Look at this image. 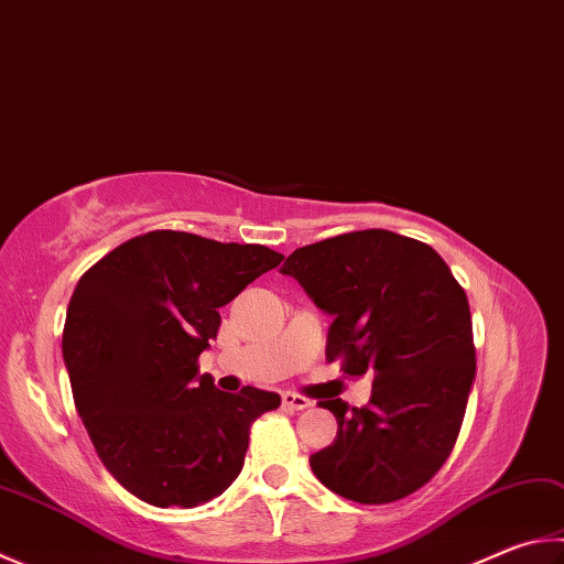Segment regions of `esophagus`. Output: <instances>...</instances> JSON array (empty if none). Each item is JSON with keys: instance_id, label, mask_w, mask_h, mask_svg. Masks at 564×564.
<instances>
[{"instance_id": "34e87169", "label": "esophagus", "mask_w": 564, "mask_h": 564, "mask_svg": "<svg viewBox=\"0 0 564 564\" xmlns=\"http://www.w3.org/2000/svg\"><path fill=\"white\" fill-rule=\"evenodd\" d=\"M283 406H289V409H295V412H301V409H308V406H313V402L308 397H303V394H295V392H283Z\"/></svg>"}]
</instances>
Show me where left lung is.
<instances>
[{
    "instance_id": "obj_1",
    "label": "left lung",
    "mask_w": 564,
    "mask_h": 564,
    "mask_svg": "<svg viewBox=\"0 0 564 564\" xmlns=\"http://www.w3.org/2000/svg\"><path fill=\"white\" fill-rule=\"evenodd\" d=\"M281 273L333 315L327 360L372 377L367 406L321 402L337 419V436L311 456L313 474L355 503L414 494L452 454L476 377L464 289L432 247L387 229L295 249Z\"/></svg>"
}]
</instances>
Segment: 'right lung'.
I'll use <instances>...</instances> for the list:
<instances>
[{
    "label": "right lung",
    "mask_w": 564,
    "mask_h": 564,
    "mask_svg": "<svg viewBox=\"0 0 564 564\" xmlns=\"http://www.w3.org/2000/svg\"><path fill=\"white\" fill-rule=\"evenodd\" d=\"M283 261L259 243L148 231L80 275L64 325L78 416L118 484L158 508H194L241 474L249 429L281 397L199 375L219 308Z\"/></svg>",
    "instance_id": "add662e5"
}]
</instances>
